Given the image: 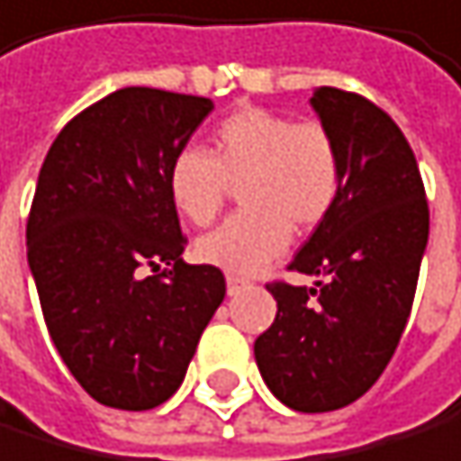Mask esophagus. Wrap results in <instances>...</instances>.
<instances>
[{"instance_id":"esophagus-1","label":"esophagus","mask_w":461,"mask_h":461,"mask_svg":"<svg viewBox=\"0 0 461 461\" xmlns=\"http://www.w3.org/2000/svg\"><path fill=\"white\" fill-rule=\"evenodd\" d=\"M245 287H250V278L239 276V273H228V293L230 295H236L239 290H245Z\"/></svg>"}]
</instances>
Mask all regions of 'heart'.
Listing matches in <instances>:
<instances>
[{"mask_svg":"<svg viewBox=\"0 0 461 461\" xmlns=\"http://www.w3.org/2000/svg\"><path fill=\"white\" fill-rule=\"evenodd\" d=\"M168 196L191 225L222 213L242 185V213L196 242V258L228 273H256L290 245L293 228L312 230L340 196L343 166L332 131L290 114L242 106L211 131V146H185L168 166Z\"/></svg>","mask_w":461,"mask_h":461,"instance_id":"heart-1","label":"heart"}]
</instances>
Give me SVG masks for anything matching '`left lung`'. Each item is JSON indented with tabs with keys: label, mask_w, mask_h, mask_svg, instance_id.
Masks as SVG:
<instances>
[{
	"label": "left lung",
	"mask_w": 461,
	"mask_h": 461,
	"mask_svg": "<svg viewBox=\"0 0 461 461\" xmlns=\"http://www.w3.org/2000/svg\"><path fill=\"white\" fill-rule=\"evenodd\" d=\"M312 106L340 151V196L287 265L315 285L270 281L276 321L253 343L267 389L304 414L343 409L377 383L409 323L428 245L425 185L400 126L335 86L315 89Z\"/></svg>",
	"instance_id": "1"
}]
</instances>
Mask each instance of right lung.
Here are the masks:
<instances>
[{
  "label": "right lung",
  "instance_id": "add662e5",
  "mask_svg": "<svg viewBox=\"0 0 461 461\" xmlns=\"http://www.w3.org/2000/svg\"><path fill=\"white\" fill-rule=\"evenodd\" d=\"M213 104L126 86L52 140L27 216V261L44 323L81 389L149 411L188 372L225 298L213 265H185L168 166Z\"/></svg>",
  "mask_w": 461,
  "mask_h": 461
}]
</instances>
